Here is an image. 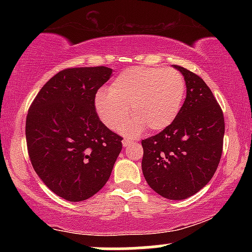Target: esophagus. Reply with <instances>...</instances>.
<instances>
[{
    "label": "esophagus",
    "instance_id": "esophagus-1",
    "mask_svg": "<svg viewBox=\"0 0 252 252\" xmlns=\"http://www.w3.org/2000/svg\"><path fill=\"white\" fill-rule=\"evenodd\" d=\"M131 143H134V142H132V141H130V140H123V141H122L123 147H128V146H130V144H131Z\"/></svg>",
    "mask_w": 252,
    "mask_h": 252
}]
</instances>
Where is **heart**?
<instances>
[{
	"instance_id": "b5f03b06",
	"label": "heart",
	"mask_w": 252,
	"mask_h": 252,
	"mask_svg": "<svg viewBox=\"0 0 252 252\" xmlns=\"http://www.w3.org/2000/svg\"><path fill=\"white\" fill-rule=\"evenodd\" d=\"M185 94L186 82L180 72L136 66L118 74L110 84L109 92H98L94 108L111 130L120 128L130 112L134 118L123 131L135 136L146 126L153 131L168 128L180 112Z\"/></svg>"
}]
</instances>
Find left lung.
<instances>
[{
  "label": "left lung",
  "mask_w": 252,
  "mask_h": 252,
  "mask_svg": "<svg viewBox=\"0 0 252 252\" xmlns=\"http://www.w3.org/2000/svg\"><path fill=\"white\" fill-rule=\"evenodd\" d=\"M186 82L178 117L160 134L142 141V172L158 194L182 200L206 186L221 158L224 115L206 83L174 65Z\"/></svg>",
  "instance_id": "obj_1"
}]
</instances>
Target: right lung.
Segmentation results:
<instances>
[{
    "instance_id": "right-lung-1",
    "label": "right lung",
    "mask_w": 252,
    "mask_h": 252,
    "mask_svg": "<svg viewBox=\"0 0 252 252\" xmlns=\"http://www.w3.org/2000/svg\"><path fill=\"white\" fill-rule=\"evenodd\" d=\"M112 68L60 71L42 86L28 110L26 140L32 166L43 184L68 201L103 189L122 150V140L98 117L94 98Z\"/></svg>"
}]
</instances>
